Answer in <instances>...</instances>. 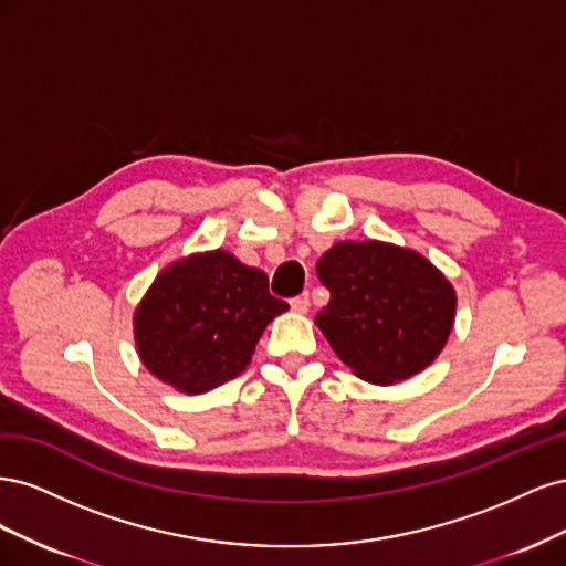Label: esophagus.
Instances as JSON below:
<instances>
[{
  "label": "esophagus",
  "mask_w": 566,
  "mask_h": 566,
  "mask_svg": "<svg viewBox=\"0 0 566 566\" xmlns=\"http://www.w3.org/2000/svg\"><path fill=\"white\" fill-rule=\"evenodd\" d=\"M290 306H293V312H297V314H306L310 312V293H302V295L293 297L290 300Z\"/></svg>",
  "instance_id": "obj_1"
}]
</instances>
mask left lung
Returning a JSON list of instances; mask_svg holds the SVG:
<instances>
[{
  "label": "left lung",
  "mask_w": 566,
  "mask_h": 566,
  "mask_svg": "<svg viewBox=\"0 0 566 566\" xmlns=\"http://www.w3.org/2000/svg\"><path fill=\"white\" fill-rule=\"evenodd\" d=\"M316 273L331 302L316 325L358 378L394 385L430 366L455 321V290L416 250L382 241H342Z\"/></svg>",
  "instance_id": "1"
}]
</instances>
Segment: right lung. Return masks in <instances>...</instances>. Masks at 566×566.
<instances>
[{
  "instance_id": "add662e5",
  "label": "right lung",
  "mask_w": 566,
  "mask_h": 566,
  "mask_svg": "<svg viewBox=\"0 0 566 566\" xmlns=\"http://www.w3.org/2000/svg\"><path fill=\"white\" fill-rule=\"evenodd\" d=\"M287 312L266 273L227 250L188 254L153 281L134 312L142 364L165 385L202 394L241 375L266 325Z\"/></svg>"
}]
</instances>
